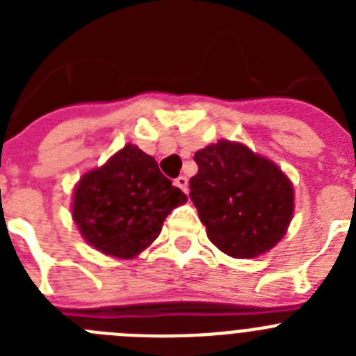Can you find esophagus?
<instances>
[{"label":"esophagus","mask_w":356,"mask_h":356,"mask_svg":"<svg viewBox=\"0 0 356 356\" xmlns=\"http://www.w3.org/2000/svg\"><path fill=\"white\" fill-rule=\"evenodd\" d=\"M175 185L178 188H181L184 193H187V191H188V180L185 178V176H178V178L175 180Z\"/></svg>","instance_id":"34e87169"}]
</instances>
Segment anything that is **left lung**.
Returning <instances> with one entry per match:
<instances>
[{
  "label": "left lung",
  "instance_id": "1",
  "mask_svg": "<svg viewBox=\"0 0 356 356\" xmlns=\"http://www.w3.org/2000/svg\"><path fill=\"white\" fill-rule=\"evenodd\" d=\"M191 200L213 246L234 259L275 248L294 212V188L282 169L244 144L219 140L196 151Z\"/></svg>",
  "mask_w": 356,
  "mask_h": 356
}]
</instances>
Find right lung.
<instances>
[{"mask_svg":"<svg viewBox=\"0 0 356 356\" xmlns=\"http://www.w3.org/2000/svg\"><path fill=\"white\" fill-rule=\"evenodd\" d=\"M185 201L153 156L127 144L105 165L81 176L72 219L90 246L128 260L159 237L165 217Z\"/></svg>","mask_w":356,"mask_h":356,"instance_id":"obj_1","label":"right lung"}]
</instances>
